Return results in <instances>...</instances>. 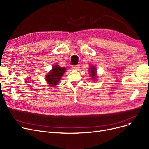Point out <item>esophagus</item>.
Here are the masks:
<instances>
[{"mask_svg": "<svg viewBox=\"0 0 149 149\" xmlns=\"http://www.w3.org/2000/svg\"><path fill=\"white\" fill-rule=\"evenodd\" d=\"M72 70H78L79 69V65H75L72 66Z\"/></svg>", "mask_w": 149, "mask_h": 149, "instance_id": "34e87169", "label": "esophagus"}]
</instances>
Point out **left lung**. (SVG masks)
<instances>
[{
  "instance_id": "obj_1",
  "label": "left lung",
  "mask_w": 149,
  "mask_h": 149,
  "mask_svg": "<svg viewBox=\"0 0 149 149\" xmlns=\"http://www.w3.org/2000/svg\"><path fill=\"white\" fill-rule=\"evenodd\" d=\"M96 72H97V71H96V68H95V67L91 66L90 68V72L91 77H92L93 79H94L96 77V75H96Z\"/></svg>"
}]
</instances>
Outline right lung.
<instances>
[{
  "instance_id": "right-lung-1",
  "label": "right lung",
  "mask_w": 149,
  "mask_h": 149,
  "mask_svg": "<svg viewBox=\"0 0 149 149\" xmlns=\"http://www.w3.org/2000/svg\"><path fill=\"white\" fill-rule=\"evenodd\" d=\"M65 68H60L58 65H55L52 68V70L46 75V79L49 85L54 86L57 85L62 76L65 72Z\"/></svg>"
}]
</instances>
